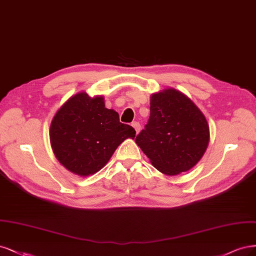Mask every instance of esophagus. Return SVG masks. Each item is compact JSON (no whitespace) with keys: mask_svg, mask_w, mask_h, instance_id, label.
I'll return each instance as SVG.
<instances>
[{"mask_svg":"<svg viewBox=\"0 0 256 256\" xmlns=\"http://www.w3.org/2000/svg\"><path fill=\"white\" fill-rule=\"evenodd\" d=\"M132 126H133V128H135V130H136V133H137V134H138V132L140 130V128H142V126H140V123H139V122H137V121H135V122L132 123Z\"/></svg>","mask_w":256,"mask_h":256,"instance_id":"34e87169","label":"esophagus"}]
</instances>
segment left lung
Listing matches in <instances>:
<instances>
[{"mask_svg":"<svg viewBox=\"0 0 256 256\" xmlns=\"http://www.w3.org/2000/svg\"><path fill=\"white\" fill-rule=\"evenodd\" d=\"M210 140V128L200 110L176 89L151 96L150 117L135 142L153 166L167 176L192 168Z\"/></svg>","mask_w":256,"mask_h":256,"instance_id":"obj_1","label":"left lung"}]
</instances>
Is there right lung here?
Wrapping results in <instances>:
<instances>
[{
    "label": "right lung",
    "mask_w": 256,
    "mask_h": 256,
    "mask_svg": "<svg viewBox=\"0 0 256 256\" xmlns=\"http://www.w3.org/2000/svg\"><path fill=\"white\" fill-rule=\"evenodd\" d=\"M136 130L121 123L119 114L107 110L102 96L80 92L70 98L54 116L50 139L54 154L64 166L87 176L101 170L126 138Z\"/></svg>",
    "instance_id": "obj_1"
}]
</instances>
